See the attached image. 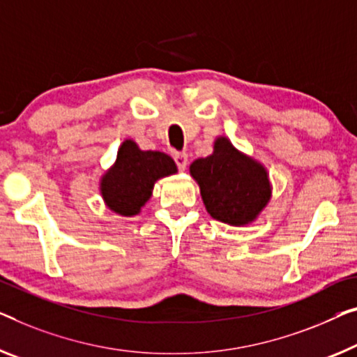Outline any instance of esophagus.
I'll list each match as a JSON object with an SVG mask.
<instances>
[{
	"instance_id": "1",
	"label": "esophagus",
	"mask_w": 357,
	"mask_h": 357,
	"mask_svg": "<svg viewBox=\"0 0 357 357\" xmlns=\"http://www.w3.org/2000/svg\"><path fill=\"white\" fill-rule=\"evenodd\" d=\"M174 162H176L179 172H184L185 167H188V153H174Z\"/></svg>"
}]
</instances>
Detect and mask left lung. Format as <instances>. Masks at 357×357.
<instances>
[{
    "label": "left lung",
    "mask_w": 357,
    "mask_h": 357,
    "mask_svg": "<svg viewBox=\"0 0 357 357\" xmlns=\"http://www.w3.org/2000/svg\"><path fill=\"white\" fill-rule=\"evenodd\" d=\"M189 172L210 216L229 226L253 222L273 195L264 165L234 147L226 136H218L211 155L197 158Z\"/></svg>",
    "instance_id": "8db88e82"
}]
</instances>
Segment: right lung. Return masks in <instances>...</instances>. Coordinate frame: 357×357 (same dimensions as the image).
Listing matches in <instances>:
<instances>
[{
	"mask_svg": "<svg viewBox=\"0 0 357 357\" xmlns=\"http://www.w3.org/2000/svg\"><path fill=\"white\" fill-rule=\"evenodd\" d=\"M174 173L178 167L167 153L141 151L135 141L125 139L115 163L100 178L99 190L109 210L131 218L151 199L157 181Z\"/></svg>",
	"mask_w": 357,
	"mask_h": 357,
	"instance_id": "1",
	"label": "right lung"
}]
</instances>
